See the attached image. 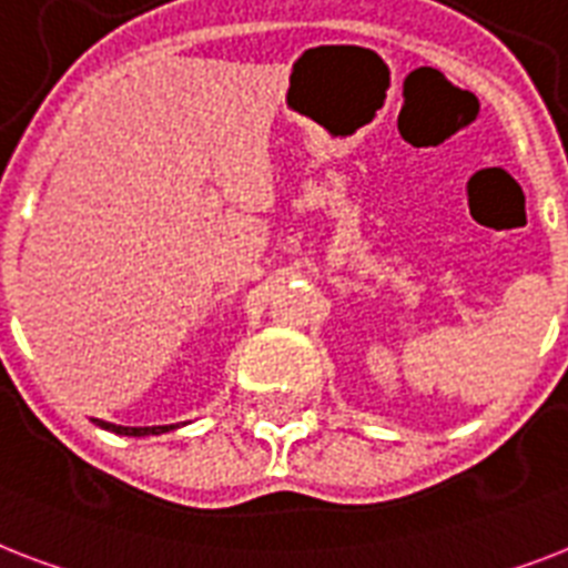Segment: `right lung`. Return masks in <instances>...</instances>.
<instances>
[{
	"mask_svg": "<svg viewBox=\"0 0 568 568\" xmlns=\"http://www.w3.org/2000/svg\"><path fill=\"white\" fill-rule=\"evenodd\" d=\"M101 428H108V432H116V435H128V437H145V435H163V432H172L174 426H113V423H104V419H95Z\"/></svg>",
	"mask_w": 568,
	"mask_h": 568,
	"instance_id": "add662e5",
	"label": "right lung"
}]
</instances>
